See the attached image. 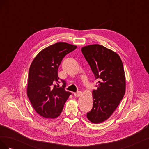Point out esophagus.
I'll return each instance as SVG.
<instances>
[{"mask_svg":"<svg viewBox=\"0 0 149 149\" xmlns=\"http://www.w3.org/2000/svg\"><path fill=\"white\" fill-rule=\"evenodd\" d=\"M81 94H82V92L81 91H78V92H76V93H74V96L75 97H79V96H80L81 95Z\"/></svg>","mask_w":149,"mask_h":149,"instance_id":"1","label":"esophagus"}]
</instances>
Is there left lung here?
<instances>
[{
  "instance_id": "left-lung-1",
  "label": "left lung",
  "mask_w": 149,
  "mask_h": 149,
  "mask_svg": "<svg viewBox=\"0 0 149 149\" xmlns=\"http://www.w3.org/2000/svg\"><path fill=\"white\" fill-rule=\"evenodd\" d=\"M96 79L97 89L93 90V107L87 118L94 124L106 120L116 109L125 91L123 64L118 53L100 45L81 48Z\"/></svg>"
}]
</instances>
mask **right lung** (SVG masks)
<instances>
[{
  "instance_id": "1",
  "label": "right lung",
  "mask_w": 149,
  "mask_h": 149,
  "mask_svg": "<svg viewBox=\"0 0 149 149\" xmlns=\"http://www.w3.org/2000/svg\"><path fill=\"white\" fill-rule=\"evenodd\" d=\"M76 48L67 43H56L42 49L31 63L27 96L35 111L45 118L59 116L71 94L65 89L66 81L60 79L58 70L63 58ZM60 80L64 83L62 87L58 84Z\"/></svg>"
}]
</instances>
